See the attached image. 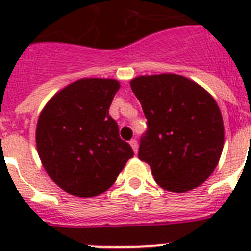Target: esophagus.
<instances>
[{"instance_id":"34e87169","label":"esophagus","mask_w":251,"mask_h":251,"mask_svg":"<svg viewBox=\"0 0 251 251\" xmlns=\"http://www.w3.org/2000/svg\"><path fill=\"white\" fill-rule=\"evenodd\" d=\"M130 146H131V149H133V151L135 153L138 152V142H137V139H131V141H130Z\"/></svg>"}]
</instances>
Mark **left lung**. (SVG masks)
<instances>
[{"label":"left lung","mask_w":251,"mask_h":251,"mask_svg":"<svg viewBox=\"0 0 251 251\" xmlns=\"http://www.w3.org/2000/svg\"><path fill=\"white\" fill-rule=\"evenodd\" d=\"M147 118L138 157L151 167L159 186L185 193L214 172L224 146L218 102L189 78L173 73L130 82Z\"/></svg>","instance_id":"left-lung-1"}]
</instances>
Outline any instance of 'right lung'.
I'll use <instances>...</instances> for the list:
<instances>
[{"label":"right lung","mask_w":251,"mask_h":251,"mask_svg":"<svg viewBox=\"0 0 251 251\" xmlns=\"http://www.w3.org/2000/svg\"><path fill=\"white\" fill-rule=\"evenodd\" d=\"M118 90L116 79L84 78L58 91L41 110L37 153L53 182L69 194H101L134 156L109 116Z\"/></svg>","instance_id":"obj_1"}]
</instances>
